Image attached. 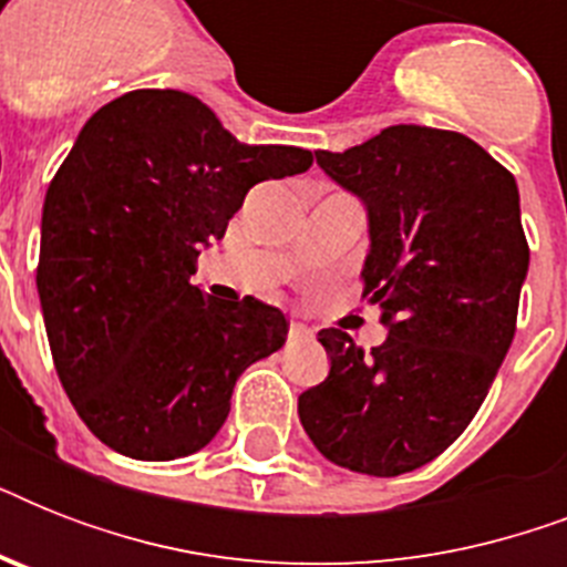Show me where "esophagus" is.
<instances>
[{
	"label": "esophagus",
	"instance_id": "obj_1",
	"mask_svg": "<svg viewBox=\"0 0 567 567\" xmlns=\"http://www.w3.org/2000/svg\"><path fill=\"white\" fill-rule=\"evenodd\" d=\"M288 338H291V341H309L311 329L306 327V323H300V320H291V327H288Z\"/></svg>",
	"mask_w": 567,
	"mask_h": 567
}]
</instances>
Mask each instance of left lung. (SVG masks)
Returning a JSON list of instances; mask_svg holds the SVG:
<instances>
[{
	"mask_svg": "<svg viewBox=\"0 0 567 567\" xmlns=\"http://www.w3.org/2000/svg\"><path fill=\"white\" fill-rule=\"evenodd\" d=\"M315 158L364 205V293L388 338L362 350L320 329L329 373L297 412L329 462L409 474L465 432L509 353L529 267L518 185L471 137L430 126Z\"/></svg>",
	"mask_w": 567,
	"mask_h": 567,
	"instance_id": "left-lung-1",
	"label": "left lung"
}]
</instances>
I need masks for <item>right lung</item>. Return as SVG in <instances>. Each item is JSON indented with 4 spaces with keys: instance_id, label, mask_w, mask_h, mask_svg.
I'll use <instances>...</instances> for the list:
<instances>
[{
    "instance_id": "obj_1",
    "label": "right lung",
    "mask_w": 567,
    "mask_h": 567,
    "mask_svg": "<svg viewBox=\"0 0 567 567\" xmlns=\"http://www.w3.org/2000/svg\"><path fill=\"white\" fill-rule=\"evenodd\" d=\"M300 146L240 144L185 91H128L75 137L43 199L38 293L49 350L87 430L123 456L203 450L249 364L285 344L276 306L214 300L196 258Z\"/></svg>"
}]
</instances>
